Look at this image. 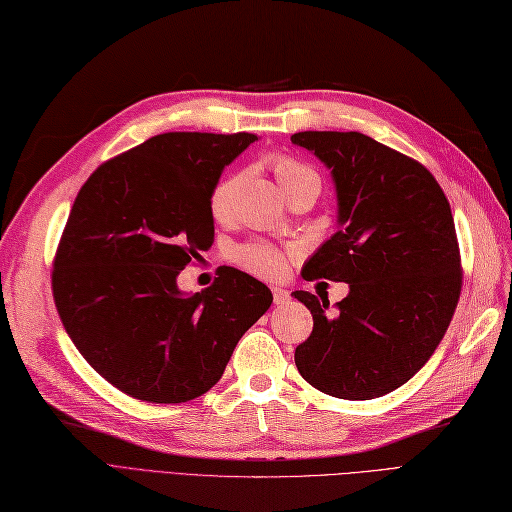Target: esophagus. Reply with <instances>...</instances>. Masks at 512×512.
Returning <instances> with one entry per match:
<instances>
[{
	"label": "esophagus",
	"mask_w": 512,
	"mask_h": 512,
	"mask_svg": "<svg viewBox=\"0 0 512 512\" xmlns=\"http://www.w3.org/2000/svg\"><path fill=\"white\" fill-rule=\"evenodd\" d=\"M272 295H274V304H287L291 300L289 291L280 287H272Z\"/></svg>",
	"instance_id": "obj_1"
}]
</instances>
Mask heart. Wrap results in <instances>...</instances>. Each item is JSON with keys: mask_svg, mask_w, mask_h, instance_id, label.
<instances>
[{"mask_svg": "<svg viewBox=\"0 0 512 512\" xmlns=\"http://www.w3.org/2000/svg\"><path fill=\"white\" fill-rule=\"evenodd\" d=\"M274 176L278 180L280 189L285 191V195H291L295 189H300L304 185H317L319 187V176L310 166L302 161H295L291 157H278L272 163ZM240 178L232 176L225 178L221 183L214 185L210 193V212L214 219H225L229 214V208H232L234 193L238 189ZM234 261L244 270H249L255 276L261 278H278L287 268V257L285 253L276 249L272 244H263V242H251V244H242L232 253Z\"/></svg>", "mask_w": 512, "mask_h": 512, "instance_id": "obj_1", "label": "heart"}]
</instances>
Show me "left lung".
<instances>
[{
  "instance_id": "8db88e82",
  "label": "left lung",
  "mask_w": 512,
  "mask_h": 512,
  "mask_svg": "<svg viewBox=\"0 0 512 512\" xmlns=\"http://www.w3.org/2000/svg\"><path fill=\"white\" fill-rule=\"evenodd\" d=\"M291 142L332 170L338 195V232L302 276L349 283L334 310L327 295L293 293L315 321L295 366L334 398H381L425 366L457 308L461 259L449 200L419 161L359 131H300Z\"/></svg>"
}]
</instances>
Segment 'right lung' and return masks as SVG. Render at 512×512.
I'll return each instance as SVG.
<instances>
[{"label": "right lung", "instance_id": "1", "mask_svg": "<svg viewBox=\"0 0 512 512\" xmlns=\"http://www.w3.org/2000/svg\"><path fill=\"white\" fill-rule=\"evenodd\" d=\"M255 134L170 131L108 159L78 191L53 261V298L89 366L131 398L180 404L219 383L272 304L225 268L202 293L176 278L214 242L210 193Z\"/></svg>", "mask_w": 512, "mask_h": 512}]
</instances>
